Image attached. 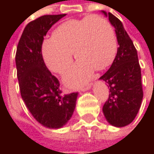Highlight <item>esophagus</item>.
Masks as SVG:
<instances>
[{
    "label": "esophagus",
    "mask_w": 154,
    "mask_h": 154,
    "mask_svg": "<svg viewBox=\"0 0 154 154\" xmlns=\"http://www.w3.org/2000/svg\"><path fill=\"white\" fill-rule=\"evenodd\" d=\"M92 83H90V84H87V85H83V86H81L80 87V91L81 92H85V91H86V90H88V89H90L91 88V86H92Z\"/></svg>",
    "instance_id": "1"
}]
</instances>
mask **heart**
I'll use <instances>...</instances> for the list:
<instances>
[{"label":"heart","mask_w":154,"mask_h":154,"mask_svg":"<svg viewBox=\"0 0 154 154\" xmlns=\"http://www.w3.org/2000/svg\"><path fill=\"white\" fill-rule=\"evenodd\" d=\"M117 36L105 17L90 15L61 23L53 35L42 43V55L53 72L63 74L70 67L73 52L77 63L64 76L67 85L74 87L91 77L94 69L108 67L117 52Z\"/></svg>","instance_id":"obj_1"}]
</instances>
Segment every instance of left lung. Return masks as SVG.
Returning a JSON list of instances; mask_svg holds the SVG:
<instances>
[{
    "mask_svg": "<svg viewBox=\"0 0 154 154\" xmlns=\"http://www.w3.org/2000/svg\"><path fill=\"white\" fill-rule=\"evenodd\" d=\"M115 27L118 40L117 55L107 72L100 79L107 83L109 98L103 111L112 126L121 128L130 124L141 107L143 93L141 68L137 49L121 21L111 13L103 11Z\"/></svg>",
    "mask_w": 154,
    "mask_h": 154,
    "instance_id": "obj_1",
    "label": "left lung"
}]
</instances>
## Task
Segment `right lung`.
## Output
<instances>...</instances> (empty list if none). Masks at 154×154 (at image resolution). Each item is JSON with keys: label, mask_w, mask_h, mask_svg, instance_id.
<instances>
[{"label": "right lung", "mask_w": 154, "mask_h": 154, "mask_svg": "<svg viewBox=\"0 0 154 154\" xmlns=\"http://www.w3.org/2000/svg\"><path fill=\"white\" fill-rule=\"evenodd\" d=\"M64 16L66 14L45 15L29 22L16 52L21 97L32 116L49 128H60L70 119L77 97V93L61 94L58 78L47 69L42 55L44 37Z\"/></svg>", "instance_id": "obj_1"}]
</instances>
